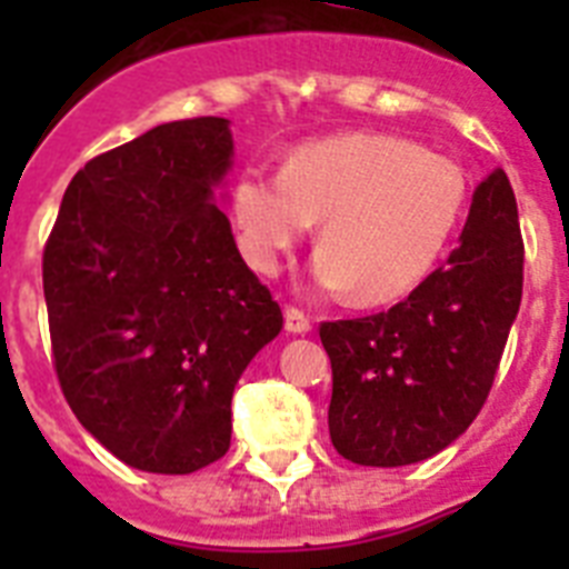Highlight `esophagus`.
<instances>
[{"label":"esophagus","instance_id":"esophagus-1","mask_svg":"<svg viewBox=\"0 0 569 569\" xmlns=\"http://www.w3.org/2000/svg\"><path fill=\"white\" fill-rule=\"evenodd\" d=\"M286 330H289V333H310V316L303 310H298V307H286Z\"/></svg>","mask_w":569,"mask_h":569}]
</instances>
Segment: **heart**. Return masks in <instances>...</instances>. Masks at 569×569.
Wrapping results in <instances>:
<instances>
[{
    "mask_svg": "<svg viewBox=\"0 0 569 569\" xmlns=\"http://www.w3.org/2000/svg\"><path fill=\"white\" fill-rule=\"evenodd\" d=\"M469 200L463 164L410 138L342 132L295 147L283 171L244 168L232 214L250 266L274 274L321 221L312 277L360 303H392L431 274Z\"/></svg>",
    "mask_w": 569,
    "mask_h": 569,
    "instance_id": "obj_1",
    "label": "heart"
}]
</instances>
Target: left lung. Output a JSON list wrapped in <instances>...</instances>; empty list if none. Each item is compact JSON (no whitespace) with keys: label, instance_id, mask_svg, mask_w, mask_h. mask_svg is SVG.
<instances>
[{"label":"left lung","instance_id":"left-lung-1","mask_svg":"<svg viewBox=\"0 0 569 569\" xmlns=\"http://www.w3.org/2000/svg\"><path fill=\"white\" fill-rule=\"evenodd\" d=\"M520 298L517 197L493 171L446 266L387 312L319 328L333 449L360 467H407L451 446L485 407Z\"/></svg>","mask_w":569,"mask_h":569}]
</instances>
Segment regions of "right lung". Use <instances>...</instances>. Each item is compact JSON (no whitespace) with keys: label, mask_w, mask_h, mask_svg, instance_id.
Segmentation results:
<instances>
[{"label":"right lung","mask_w":569,"mask_h":569,"mask_svg":"<svg viewBox=\"0 0 569 569\" xmlns=\"http://www.w3.org/2000/svg\"><path fill=\"white\" fill-rule=\"evenodd\" d=\"M230 164V120L162 123L76 173L43 248L61 392L144 472L227 455L232 389L283 328L214 206Z\"/></svg>","instance_id":"right-lung-1"}]
</instances>
